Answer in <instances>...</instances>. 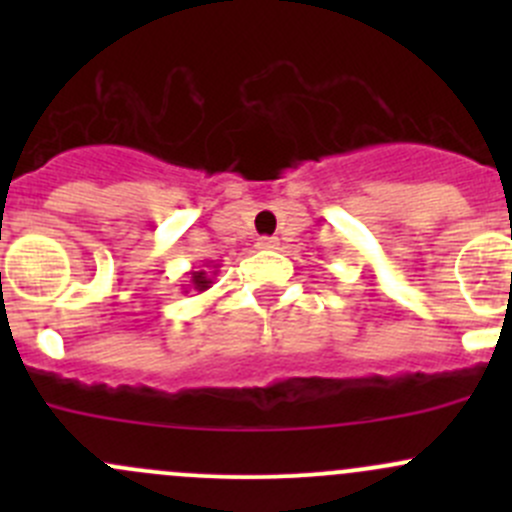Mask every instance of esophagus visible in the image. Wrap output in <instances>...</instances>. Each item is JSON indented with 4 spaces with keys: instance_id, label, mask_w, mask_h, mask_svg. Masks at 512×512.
<instances>
[{
    "instance_id": "34e87169",
    "label": "esophagus",
    "mask_w": 512,
    "mask_h": 512,
    "mask_svg": "<svg viewBox=\"0 0 512 512\" xmlns=\"http://www.w3.org/2000/svg\"><path fill=\"white\" fill-rule=\"evenodd\" d=\"M257 247L260 250H277V237H260Z\"/></svg>"
}]
</instances>
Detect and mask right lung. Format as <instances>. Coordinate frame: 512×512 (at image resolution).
Wrapping results in <instances>:
<instances>
[{
    "label": "right lung",
    "mask_w": 512,
    "mask_h": 512,
    "mask_svg": "<svg viewBox=\"0 0 512 512\" xmlns=\"http://www.w3.org/2000/svg\"><path fill=\"white\" fill-rule=\"evenodd\" d=\"M218 267L215 262H203V267H198V270H190L188 277L190 282L185 285L183 289L185 292H190V289H195V292H205V289H210V285H213L215 275H218Z\"/></svg>",
    "instance_id": "obj_1"
}]
</instances>
